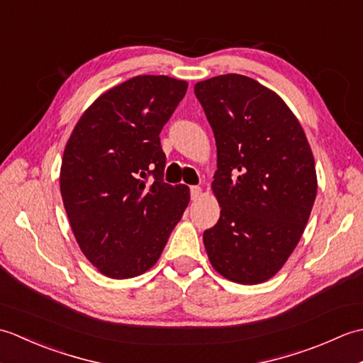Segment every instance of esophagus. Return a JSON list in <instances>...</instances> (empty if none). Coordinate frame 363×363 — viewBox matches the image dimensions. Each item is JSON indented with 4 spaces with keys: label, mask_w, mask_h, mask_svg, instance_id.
I'll list each match as a JSON object with an SVG mask.
<instances>
[{
    "label": "esophagus",
    "mask_w": 363,
    "mask_h": 363,
    "mask_svg": "<svg viewBox=\"0 0 363 363\" xmlns=\"http://www.w3.org/2000/svg\"><path fill=\"white\" fill-rule=\"evenodd\" d=\"M201 187H198V186H194V187H190V195H191V199H198L199 198V195H201Z\"/></svg>",
    "instance_id": "esophagus-1"
}]
</instances>
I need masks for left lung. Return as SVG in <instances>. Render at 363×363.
Listing matches in <instances>:
<instances>
[{
	"label": "left lung",
	"instance_id": "left-lung-1",
	"mask_svg": "<svg viewBox=\"0 0 363 363\" xmlns=\"http://www.w3.org/2000/svg\"><path fill=\"white\" fill-rule=\"evenodd\" d=\"M217 143L212 191L220 220L203 235L215 272L254 285L296 248L317 196L315 160L284 99L243 74L195 84Z\"/></svg>",
	"mask_w": 363,
	"mask_h": 363
}]
</instances>
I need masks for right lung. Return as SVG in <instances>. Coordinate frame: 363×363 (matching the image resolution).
Returning a JSON list of instances; mask_svg holds the SVG:
<instances>
[{"mask_svg": "<svg viewBox=\"0 0 363 363\" xmlns=\"http://www.w3.org/2000/svg\"><path fill=\"white\" fill-rule=\"evenodd\" d=\"M187 87L169 76L130 78L89 106L65 145L59 179L68 221L84 256L112 279L156 265L189 206L187 186L162 179L159 138Z\"/></svg>", "mask_w": 363, "mask_h": 363, "instance_id": "add662e5", "label": "right lung"}]
</instances>
